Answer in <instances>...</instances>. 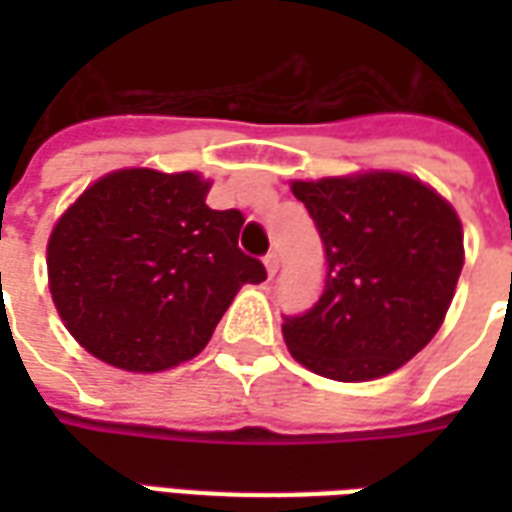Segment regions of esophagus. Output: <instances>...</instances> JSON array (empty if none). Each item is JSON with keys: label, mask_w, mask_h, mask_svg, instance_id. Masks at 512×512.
<instances>
[{"label": "esophagus", "mask_w": 512, "mask_h": 512, "mask_svg": "<svg viewBox=\"0 0 512 512\" xmlns=\"http://www.w3.org/2000/svg\"><path fill=\"white\" fill-rule=\"evenodd\" d=\"M263 263H266V271L274 277L277 274V268H279V255L277 252H268L266 257H263Z\"/></svg>", "instance_id": "esophagus-1"}]
</instances>
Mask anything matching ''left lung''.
<instances>
[{
	"instance_id": "left-lung-1",
	"label": "left lung",
	"mask_w": 512,
	"mask_h": 512,
	"mask_svg": "<svg viewBox=\"0 0 512 512\" xmlns=\"http://www.w3.org/2000/svg\"><path fill=\"white\" fill-rule=\"evenodd\" d=\"M326 255L321 299L285 315L296 362L334 381H370L439 332L463 268L458 213L400 172L293 180Z\"/></svg>"
}]
</instances>
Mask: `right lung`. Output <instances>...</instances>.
Masks as SVG:
<instances>
[{
	"label": "right lung",
	"instance_id": "right-lung-1",
	"mask_svg": "<svg viewBox=\"0 0 512 512\" xmlns=\"http://www.w3.org/2000/svg\"><path fill=\"white\" fill-rule=\"evenodd\" d=\"M197 172L120 169L95 180L49 238V288L76 343L158 373L197 356L235 293L266 268L238 249L244 213L205 205Z\"/></svg>",
	"mask_w": 512,
	"mask_h": 512
}]
</instances>
